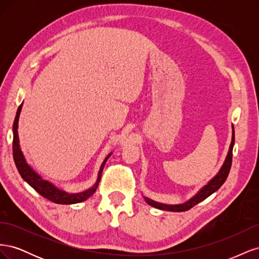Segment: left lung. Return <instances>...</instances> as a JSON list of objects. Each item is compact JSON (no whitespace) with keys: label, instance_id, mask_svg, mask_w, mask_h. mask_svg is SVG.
I'll return each mask as SVG.
<instances>
[{"label":"left lung","instance_id":"1","mask_svg":"<svg viewBox=\"0 0 259 259\" xmlns=\"http://www.w3.org/2000/svg\"><path fill=\"white\" fill-rule=\"evenodd\" d=\"M233 145H234V128L232 126V137H231V144L229 147L228 150V154L226 156V160L223 164V166L219 169L218 173L211 178L209 182L203 186L201 189L195 193L192 198H190L188 201H186L185 203H182V204H164V203H160L153 201L151 199H149L147 197H144L146 202L148 203L149 205H151L158 209H162V210H169V211H185L190 209L191 207H193L194 205H197L198 203L202 202L203 200H205L206 198H208L210 194H213L215 191H217L219 188L223 186V184L226 182L227 177L229 175V171L231 168V163H232V149H233Z\"/></svg>","mask_w":259,"mask_h":259}]
</instances>
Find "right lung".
<instances>
[{
  "label": "right lung",
  "instance_id": "1",
  "mask_svg": "<svg viewBox=\"0 0 259 259\" xmlns=\"http://www.w3.org/2000/svg\"><path fill=\"white\" fill-rule=\"evenodd\" d=\"M22 104L18 107V110L16 112V116H15V121L13 125V134H14L13 156H14L15 164H16V167L19 171V174L21 175L22 179L32 187L36 192L40 193L42 197L46 198L54 203H57V204H75V203H80L88 200L91 195L96 191L101 178V173H103V169L105 167V164L107 160L110 158L112 152L109 153L106 156L104 162L101 163L96 183L93 187H91L90 189L82 192H77V193H70L62 189H59L58 187L48 182V180H44L40 175H38L36 171L29 165L25 159V156H23V153L21 151L20 145H19V138H18V121H19V115L22 108Z\"/></svg>",
  "mask_w": 259,
  "mask_h": 259
}]
</instances>
